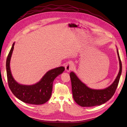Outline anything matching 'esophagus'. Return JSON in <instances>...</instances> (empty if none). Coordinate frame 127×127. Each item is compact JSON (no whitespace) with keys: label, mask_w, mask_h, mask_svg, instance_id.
<instances>
[{"label":"esophagus","mask_w":127,"mask_h":127,"mask_svg":"<svg viewBox=\"0 0 127 127\" xmlns=\"http://www.w3.org/2000/svg\"><path fill=\"white\" fill-rule=\"evenodd\" d=\"M74 64L72 62H68L65 65V70L67 72H69L74 68Z\"/></svg>","instance_id":"34e87169"}]
</instances>
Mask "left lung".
<instances>
[{
  "label": "left lung",
  "instance_id": "8db88e82",
  "mask_svg": "<svg viewBox=\"0 0 127 127\" xmlns=\"http://www.w3.org/2000/svg\"><path fill=\"white\" fill-rule=\"evenodd\" d=\"M119 61V71L112 84L104 89H93L86 86L79 79L74 71H71L70 77L71 82L72 96L77 104L83 107L100 105L106 103L113 96L118 87L122 72V64L117 47Z\"/></svg>",
  "mask_w": 127,
  "mask_h": 127
}]
</instances>
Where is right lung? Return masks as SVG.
Listing matches in <instances>:
<instances>
[{"instance_id": "right-lung-1", "label": "right lung", "mask_w": 127, "mask_h": 127, "mask_svg": "<svg viewBox=\"0 0 127 127\" xmlns=\"http://www.w3.org/2000/svg\"><path fill=\"white\" fill-rule=\"evenodd\" d=\"M15 42L13 44L6 60V71L10 90L17 98L24 103L31 104H43L50 98L53 82L55 79L64 71V67L61 66L45 73L39 82L33 85H23L17 82L11 74L10 62L14 50Z\"/></svg>"}]
</instances>
